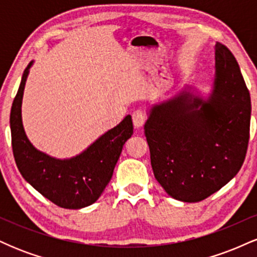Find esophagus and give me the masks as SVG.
I'll return each instance as SVG.
<instances>
[{"label": "esophagus", "mask_w": 257, "mask_h": 257, "mask_svg": "<svg viewBox=\"0 0 257 257\" xmlns=\"http://www.w3.org/2000/svg\"><path fill=\"white\" fill-rule=\"evenodd\" d=\"M132 119L135 128H141L144 125V123H145V113L141 110L134 111L132 114Z\"/></svg>", "instance_id": "1"}]
</instances>
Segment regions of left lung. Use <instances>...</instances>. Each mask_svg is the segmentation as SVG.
Here are the masks:
<instances>
[{"label": "left lung", "mask_w": 257, "mask_h": 257, "mask_svg": "<svg viewBox=\"0 0 257 257\" xmlns=\"http://www.w3.org/2000/svg\"><path fill=\"white\" fill-rule=\"evenodd\" d=\"M145 135L153 174L174 199L196 203L237 175L249 143L251 101L239 65L215 44L210 93L187 85L147 110Z\"/></svg>", "instance_id": "left-lung-1"}]
</instances>
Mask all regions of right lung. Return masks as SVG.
Returning a JSON list of instances; mask_svg holds the SVG:
<instances>
[{"mask_svg":"<svg viewBox=\"0 0 257 257\" xmlns=\"http://www.w3.org/2000/svg\"><path fill=\"white\" fill-rule=\"evenodd\" d=\"M31 61L23 73L11 110L12 147L18 169L35 190L65 209L93 204L112 178L123 146L133 135L132 116L96 139L84 151L71 158H55L30 143L22 119V104Z\"/></svg>","mask_w":257,"mask_h":257,"instance_id":"obj_1","label":"right lung"}]
</instances>
